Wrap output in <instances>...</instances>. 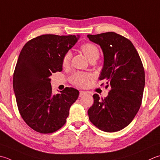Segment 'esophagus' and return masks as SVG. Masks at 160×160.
I'll return each instance as SVG.
<instances>
[{
	"mask_svg": "<svg viewBox=\"0 0 160 160\" xmlns=\"http://www.w3.org/2000/svg\"><path fill=\"white\" fill-rule=\"evenodd\" d=\"M85 93H86V92H84V91H80V97L84 96V94H85Z\"/></svg>",
	"mask_w": 160,
	"mask_h": 160,
	"instance_id": "1",
	"label": "esophagus"
}]
</instances>
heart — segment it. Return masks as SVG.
<instances>
[{"label":"heart","mask_w":160,"mask_h":160,"mask_svg":"<svg viewBox=\"0 0 160 160\" xmlns=\"http://www.w3.org/2000/svg\"><path fill=\"white\" fill-rule=\"evenodd\" d=\"M84 55L89 62L93 60H97L99 58V51L97 47L92 44V43H85L81 47ZM71 58V53L70 52H67L64 55L63 59H62V64L64 66L67 65L69 63L70 59ZM88 79V76L85 73H74L71 78V80L75 85L83 87L86 85Z\"/></svg>","instance_id":"obj_1"}]
</instances>
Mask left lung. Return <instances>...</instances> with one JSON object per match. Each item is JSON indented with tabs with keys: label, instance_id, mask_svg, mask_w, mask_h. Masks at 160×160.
Returning <instances> with one entry per match:
<instances>
[{
	"label": "left lung",
	"instance_id": "8db88e82",
	"mask_svg": "<svg viewBox=\"0 0 160 160\" xmlns=\"http://www.w3.org/2000/svg\"><path fill=\"white\" fill-rule=\"evenodd\" d=\"M87 37L101 46L104 62L100 80L111 87L104 99L93 96L89 118L101 130L117 132L132 122L142 104L145 86L142 62L132 43L120 34L108 32Z\"/></svg>",
	"mask_w": 160,
	"mask_h": 160
}]
</instances>
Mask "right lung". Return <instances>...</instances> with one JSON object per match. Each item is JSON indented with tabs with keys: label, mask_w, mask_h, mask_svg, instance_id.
Returning <instances> with one entry per match:
<instances>
[{
	"label": "right lung",
	"mask_w": 160,
	"mask_h": 160,
	"mask_svg": "<svg viewBox=\"0 0 160 160\" xmlns=\"http://www.w3.org/2000/svg\"><path fill=\"white\" fill-rule=\"evenodd\" d=\"M79 38L78 34H43L21 50L14 73V92L21 117L37 132L48 134L61 128L78 98L79 91L71 87L52 94L50 76L62 71L64 55Z\"/></svg>",
	"instance_id": "right-lung-1"
}]
</instances>
